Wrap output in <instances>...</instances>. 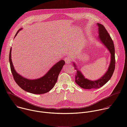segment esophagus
Segmentation results:
<instances>
[{
  "instance_id": "34e87169",
  "label": "esophagus",
  "mask_w": 127,
  "mask_h": 127,
  "mask_svg": "<svg viewBox=\"0 0 127 127\" xmlns=\"http://www.w3.org/2000/svg\"><path fill=\"white\" fill-rule=\"evenodd\" d=\"M65 62L66 64H69L70 63V62H71V59L69 57H66L65 58Z\"/></svg>"
}]
</instances>
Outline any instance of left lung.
<instances>
[{
	"mask_svg": "<svg viewBox=\"0 0 127 127\" xmlns=\"http://www.w3.org/2000/svg\"><path fill=\"white\" fill-rule=\"evenodd\" d=\"M98 27V39L102 43L111 54V61L110 65L103 75L96 80H91L85 78L81 71L78 68L74 62L73 65L76 69L75 82L81 88L86 89L99 88L104 85L112 77L115 69V52L113 41L104 27L97 24Z\"/></svg>",
	"mask_w": 127,
	"mask_h": 127,
	"instance_id": "1",
	"label": "left lung"
}]
</instances>
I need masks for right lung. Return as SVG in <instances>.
<instances>
[{
    "instance_id": "add662e5",
    "label": "right lung",
    "mask_w": 127,
    "mask_h": 127,
    "mask_svg": "<svg viewBox=\"0 0 127 127\" xmlns=\"http://www.w3.org/2000/svg\"><path fill=\"white\" fill-rule=\"evenodd\" d=\"M22 30V28L18 30L14 38ZM9 61L12 74L17 85L25 91L36 95L47 93L54 87L57 82L60 72L65 63L64 60H60L54 65L42 77L35 79H29L17 73L15 70L11 60V47L9 52Z\"/></svg>"
}]
</instances>
